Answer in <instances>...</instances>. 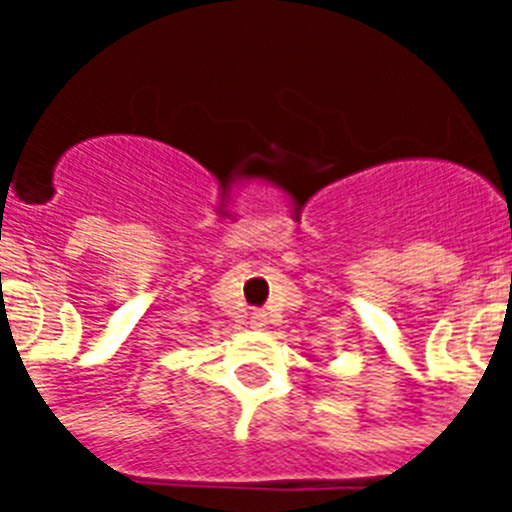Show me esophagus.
I'll use <instances>...</instances> for the list:
<instances>
[{
  "label": "esophagus",
  "mask_w": 512,
  "mask_h": 512,
  "mask_svg": "<svg viewBox=\"0 0 512 512\" xmlns=\"http://www.w3.org/2000/svg\"><path fill=\"white\" fill-rule=\"evenodd\" d=\"M251 325H253V328H264V325H266V312L264 310H253L251 312Z\"/></svg>",
  "instance_id": "34e87169"
}]
</instances>
